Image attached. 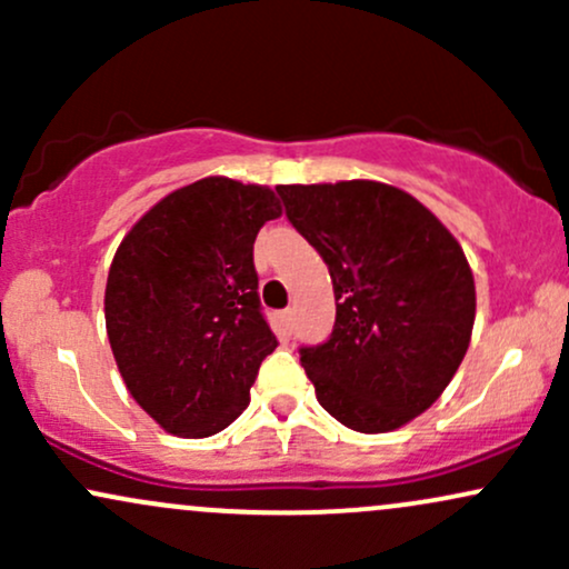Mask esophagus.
I'll use <instances>...</instances> for the list:
<instances>
[{
    "instance_id": "1",
    "label": "esophagus",
    "mask_w": 569,
    "mask_h": 569,
    "mask_svg": "<svg viewBox=\"0 0 569 569\" xmlns=\"http://www.w3.org/2000/svg\"><path fill=\"white\" fill-rule=\"evenodd\" d=\"M276 326H278L280 337H291V329H293V310H291V307H286V310L278 312Z\"/></svg>"
}]
</instances>
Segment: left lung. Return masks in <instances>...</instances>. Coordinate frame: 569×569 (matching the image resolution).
Here are the masks:
<instances>
[{
	"mask_svg": "<svg viewBox=\"0 0 569 569\" xmlns=\"http://www.w3.org/2000/svg\"><path fill=\"white\" fill-rule=\"evenodd\" d=\"M276 192L335 283V329L299 348L318 401L358 433L401 428L443 393L471 342L466 253L420 200L380 181Z\"/></svg>",
	"mask_w": 569,
	"mask_h": 569,
	"instance_id": "8db88e82",
	"label": "left lung"
}]
</instances>
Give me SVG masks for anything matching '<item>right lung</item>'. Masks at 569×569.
<instances>
[{
	"instance_id": "add662e5",
	"label": "right lung",
	"mask_w": 569,
	"mask_h": 569,
	"mask_svg": "<svg viewBox=\"0 0 569 569\" xmlns=\"http://www.w3.org/2000/svg\"><path fill=\"white\" fill-rule=\"evenodd\" d=\"M272 189L211 176L162 198L109 267L107 335L130 396L168 433L202 439L248 407L278 339L259 302L253 240Z\"/></svg>"
}]
</instances>
